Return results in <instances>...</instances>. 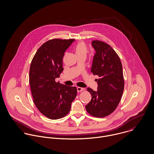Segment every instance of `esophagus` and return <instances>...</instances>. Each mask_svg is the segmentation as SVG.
Wrapping results in <instances>:
<instances>
[{"label": "esophagus", "mask_w": 154, "mask_h": 154, "mask_svg": "<svg viewBox=\"0 0 154 154\" xmlns=\"http://www.w3.org/2000/svg\"><path fill=\"white\" fill-rule=\"evenodd\" d=\"M84 90H85L84 88H81V87H78V88H77L78 92H82V91H84Z\"/></svg>", "instance_id": "34e87169"}]
</instances>
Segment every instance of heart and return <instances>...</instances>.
Masks as SVG:
<instances>
[{
	"label": "heart",
	"mask_w": 154,
	"mask_h": 154,
	"mask_svg": "<svg viewBox=\"0 0 154 154\" xmlns=\"http://www.w3.org/2000/svg\"><path fill=\"white\" fill-rule=\"evenodd\" d=\"M74 51L76 56H86L88 48L85 43L83 42H79L76 45L74 48Z\"/></svg>",
	"instance_id": "heart-1"
}]
</instances>
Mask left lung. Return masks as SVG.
Here are the masks:
<instances>
[{"label": "left lung", "mask_w": 154, "mask_h": 154, "mask_svg": "<svg viewBox=\"0 0 154 154\" xmlns=\"http://www.w3.org/2000/svg\"><path fill=\"white\" fill-rule=\"evenodd\" d=\"M92 45L96 51L91 72L99 76L98 90L88 88L91 101L85 106L88 113L95 117H104L118 106L124 90L123 67L120 59L113 48L103 42L94 40Z\"/></svg>", "instance_id": "left-lung-1"}]
</instances>
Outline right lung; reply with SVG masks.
I'll list each match as a JSON object with an SVG mask.
<instances>
[{
    "label": "right lung",
    "instance_id": "1",
    "mask_svg": "<svg viewBox=\"0 0 154 154\" xmlns=\"http://www.w3.org/2000/svg\"><path fill=\"white\" fill-rule=\"evenodd\" d=\"M74 40L54 38L46 42L31 63L29 82L33 101L38 110L51 120L66 116L77 95L76 87L55 81L63 70L64 53Z\"/></svg>",
    "mask_w": 154,
    "mask_h": 154
}]
</instances>
